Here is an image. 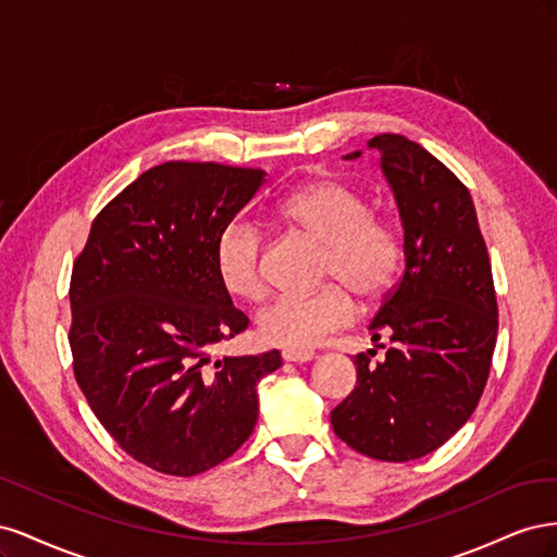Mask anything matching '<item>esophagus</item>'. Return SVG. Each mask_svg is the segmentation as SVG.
Instances as JSON below:
<instances>
[{"instance_id":"1","label":"esophagus","mask_w":557,"mask_h":557,"mask_svg":"<svg viewBox=\"0 0 557 557\" xmlns=\"http://www.w3.org/2000/svg\"><path fill=\"white\" fill-rule=\"evenodd\" d=\"M281 358L285 362H309V360L315 358V352L313 350H305V348H285L281 352Z\"/></svg>"}]
</instances>
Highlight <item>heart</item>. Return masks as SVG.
Segmentation results:
<instances>
[{"mask_svg":"<svg viewBox=\"0 0 557 557\" xmlns=\"http://www.w3.org/2000/svg\"><path fill=\"white\" fill-rule=\"evenodd\" d=\"M281 223L325 244L323 274L336 278L315 293L278 295L258 315L262 339L283 348H309L358 315V293L367 305L381 301L401 272L404 232L391 215L374 213L369 199L336 178H318L276 205ZM262 232L230 223L215 242L213 262L223 288L248 301L264 295Z\"/></svg>","mask_w":557,"mask_h":557,"instance_id":"obj_1","label":"heart"}]
</instances>
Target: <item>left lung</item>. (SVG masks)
<instances>
[{
    "label": "left lung",
    "instance_id": "left-lung-1",
    "mask_svg": "<svg viewBox=\"0 0 557 557\" xmlns=\"http://www.w3.org/2000/svg\"><path fill=\"white\" fill-rule=\"evenodd\" d=\"M367 146L381 153L395 193L407 264L369 325L374 342L385 332L393 346L381 362H372L374 348L352 358L358 385L330 420L367 458L409 462L446 444L474 413L493 364L497 297L467 185L401 134H379Z\"/></svg>",
    "mask_w": 557,
    "mask_h": 557
}]
</instances>
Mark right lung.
Masks as SVG:
<instances>
[{"mask_svg": "<svg viewBox=\"0 0 557 557\" xmlns=\"http://www.w3.org/2000/svg\"><path fill=\"white\" fill-rule=\"evenodd\" d=\"M262 170L164 162L92 221L72 269L74 376L129 458L170 476L227 460L256 428L258 381L281 352L213 360L248 327L218 281L213 250Z\"/></svg>", "mask_w": 557, "mask_h": 557, "instance_id": "obj_1", "label": "right lung"}]
</instances>
